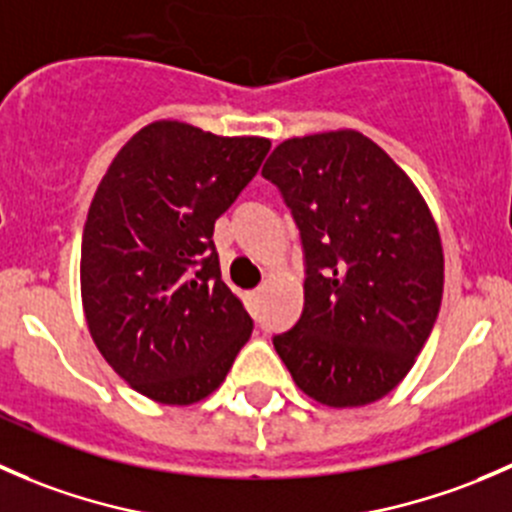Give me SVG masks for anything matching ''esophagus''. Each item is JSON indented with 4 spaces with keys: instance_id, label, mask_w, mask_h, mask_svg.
Returning <instances> with one entry per match:
<instances>
[{
    "instance_id": "obj_1",
    "label": "esophagus",
    "mask_w": 512,
    "mask_h": 512,
    "mask_svg": "<svg viewBox=\"0 0 512 512\" xmlns=\"http://www.w3.org/2000/svg\"><path fill=\"white\" fill-rule=\"evenodd\" d=\"M262 292H265V287H257L255 292H252V297H255V299H257V297H262Z\"/></svg>"
}]
</instances>
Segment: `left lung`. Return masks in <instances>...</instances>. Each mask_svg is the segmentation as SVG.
<instances>
[{"instance_id":"8db88e82","label":"left lung","mask_w":512,"mask_h":512,"mask_svg":"<svg viewBox=\"0 0 512 512\" xmlns=\"http://www.w3.org/2000/svg\"><path fill=\"white\" fill-rule=\"evenodd\" d=\"M262 175L282 190L307 260L299 322L277 334L294 384L332 409L404 381L443 297L438 225L414 180L352 128L287 138Z\"/></svg>"}]
</instances>
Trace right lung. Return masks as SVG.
<instances>
[{
	"label": "right lung",
	"instance_id": "obj_1",
	"mask_svg": "<svg viewBox=\"0 0 512 512\" xmlns=\"http://www.w3.org/2000/svg\"><path fill=\"white\" fill-rule=\"evenodd\" d=\"M270 146L153 121L98 183L81 240L84 317L111 369L158 404L213 394L250 339V314L220 277L213 230Z\"/></svg>",
	"mask_w": 512,
	"mask_h": 512
}]
</instances>
